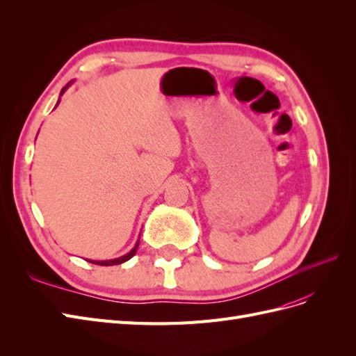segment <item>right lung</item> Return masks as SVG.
I'll return each instance as SVG.
<instances>
[{
	"mask_svg": "<svg viewBox=\"0 0 356 356\" xmlns=\"http://www.w3.org/2000/svg\"><path fill=\"white\" fill-rule=\"evenodd\" d=\"M71 83H68L65 88L62 89V92H60V95H63V92L67 90V88L70 86ZM59 104V102H58ZM138 245H139V241L136 242V245L132 248V251L131 252H127L126 255H123V257H118V258H114V260H105V261H95V260H89L90 263H93V264H98V266H115V264H122V263H124V261H127V260H131V258L136 254V250H138Z\"/></svg>",
	"mask_w": 356,
	"mask_h": 356,
	"instance_id": "right-lung-1",
	"label": "right lung"
}]
</instances>
